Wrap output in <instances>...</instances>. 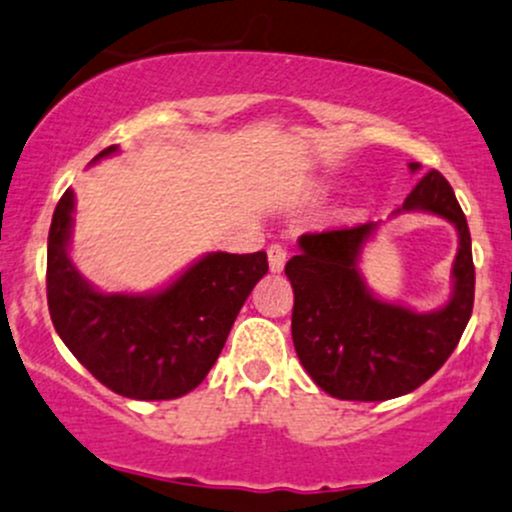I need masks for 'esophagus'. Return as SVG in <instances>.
<instances>
[{
	"mask_svg": "<svg viewBox=\"0 0 512 512\" xmlns=\"http://www.w3.org/2000/svg\"><path fill=\"white\" fill-rule=\"evenodd\" d=\"M285 261H288V251L280 244L268 246V266H271L273 273H280L285 268Z\"/></svg>",
	"mask_w": 512,
	"mask_h": 512,
	"instance_id": "esophagus-1",
	"label": "esophagus"
}]
</instances>
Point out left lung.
Listing matches in <instances>:
<instances>
[{"label":"left lung","instance_id":"8db88e82","mask_svg":"<svg viewBox=\"0 0 512 512\" xmlns=\"http://www.w3.org/2000/svg\"><path fill=\"white\" fill-rule=\"evenodd\" d=\"M410 170H420V163H410ZM398 212L437 214L459 234L452 298L439 310L415 312L366 288L359 256L376 234L373 222L302 234L300 254L285 263L295 293V351L312 381L332 398L368 403L412 393L452 356L474 310L469 224L447 178L430 170Z\"/></svg>","mask_w":512,"mask_h":512}]
</instances>
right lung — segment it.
Wrapping results in <instances>:
<instances>
[{
  "instance_id": "right-lung-1",
  "label": "right lung",
  "mask_w": 512,
  "mask_h": 512,
  "mask_svg": "<svg viewBox=\"0 0 512 512\" xmlns=\"http://www.w3.org/2000/svg\"><path fill=\"white\" fill-rule=\"evenodd\" d=\"M117 153L104 148L95 161ZM75 192L65 190L48 232L46 290L53 327L102 386L134 400H173L205 381L254 285L266 251H212L158 293H100L68 256Z\"/></svg>"
}]
</instances>
